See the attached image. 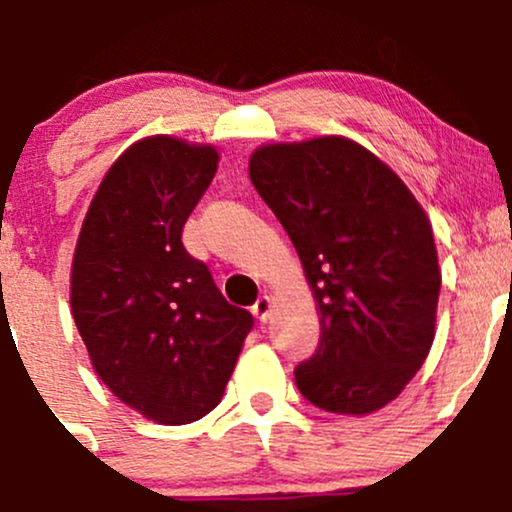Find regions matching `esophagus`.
Here are the masks:
<instances>
[{"mask_svg":"<svg viewBox=\"0 0 512 512\" xmlns=\"http://www.w3.org/2000/svg\"><path fill=\"white\" fill-rule=\"evenodd\" d=\"M252 314H255L260 322H267V319H270V314H272V299L267 297V294H265V297L257 299V302L252 304Z\"/></svg>","mask_w":512,"mask_h":512,"instance_id":"obj_1","label":"esophagus"}]
</instances>
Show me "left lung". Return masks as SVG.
<instances>
[{
    "label": "left lung",
    "mask_w": 512,
    "mask_h": 512,
    "mask_svg": "<svg viewBox=\"0 0 512 512\" xmlns=\"http://www.w3.org/2000/svg\"><path fill=\"white\" fill-rule=\"evenodd\" d=\"M250 180L322 314L317 352L294 369L297 389L332 414L381 409L433 344L441 272L426 213L394 170L339 136L260 148Z\"/></svg>",
    "instance_id": "left-lung-1"
}]
</instances>
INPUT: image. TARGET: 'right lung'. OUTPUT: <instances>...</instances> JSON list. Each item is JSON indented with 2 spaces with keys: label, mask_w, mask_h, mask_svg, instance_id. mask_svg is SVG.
<instances>
[{
  "label": "right lung",
  "mask_w": 512,
  "mask_h": 512,
  "mask_svg": "<svg viewBox=\"0 0 512 512\" xmlns=\"http://www.w3.org/2000/svg\"><path fill=\"white\" fill-rule=\"evenodd\" d=\"M218 151L138 141L98 185L71 267V309L91 364L126 406L168 426L215 409L252 314L223 297L183 227Z\"/></svg>",
  "instance_id": "right-lung-1"
}]
</instances>
